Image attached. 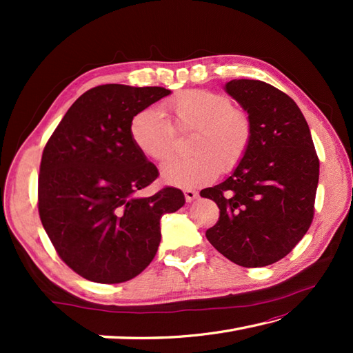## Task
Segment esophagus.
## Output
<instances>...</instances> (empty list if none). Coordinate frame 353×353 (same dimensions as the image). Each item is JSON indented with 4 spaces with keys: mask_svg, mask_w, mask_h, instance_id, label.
Here are the masks:
<instances>
[{
    "mask_svg": "<svg viewBox=\"0 0 353 353\" xmlns=\"http://www.w3.org/2000/svg\"><path fill=\"white\" fill-rule=\"evenodd\" d=\"M183 192H185V199H186V201H188V203H191V201H194V200L199 197V194H197L196 190L186 188Z\"/></svg>",
    "mask_w": 353,
    "mask_h": 353,
    "instance_id": "34e87169",
    "label": "esophagus"
}]
</instances>
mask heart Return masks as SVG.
<instances>
[{
	"label": "heart",
	"mask_w": 353,
	"mask_h": 353,
	"mask_svg": "<svg viewBox=\"0 0 353 353\" xmlns=\"http://www.w3.org/2000/svg\"><path fill=\"white\" fill-rule=\"evenodd\" d=\"M171 117L172 129L194 130L190 152L183 159H171L161 168L167 183L199 186L212 182L221 171L241 162L252 139V123L243 109L232 106L220 92L191 89L177 94L162 106ZM172 129L162 110L145 108L133 117L130 138L145 157L162 162L171 154Z\"/></svg>",
	"instance_id": "heart-1"
}]
</instances>
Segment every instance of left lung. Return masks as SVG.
<instances>
[{
    "instance_id": "left-lung-1",
    "label": "left lung",
    "mask_w": 353,
    "mask_h": 353,
    "mask_svg": "<svg viewBox=\"0 0 353 353\" xmlns=\"http://www.w3.org/2000/svg\"><path fill=\"white\" fill-rule=\"evenodd\" d=\"M224 91L247 112L252 139L229 177L200 196L220 220L206 238L241 267L274 264L308 232L319 185V157L294 100L259 80H230Z\"/></svg>"
}]
</instances>
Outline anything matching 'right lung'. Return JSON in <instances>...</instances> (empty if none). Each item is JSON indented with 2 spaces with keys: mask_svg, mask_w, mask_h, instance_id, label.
I'll use <instances>...</instances> for the list:
<instances>
[{
  "mask_svg": "<svg viewBox=\"0 0 353 353\" xmlns=\"http://www.w3.org/2000/svg\"><path fill=\"white\" fill-rule=\"evenodd\" d=\"M171 91L103 85L66 112L43 148L42 226L66 265L88 281L133 279L153 261L161 219L185 205L177 188L141 197L159 171L134 147L130 123Z\"/></svg>",
  "mask_w": 353,
  "mask_h": 353,
  "instance_id": "obj_1",
  "label": "right lung"
}]
</instances>
